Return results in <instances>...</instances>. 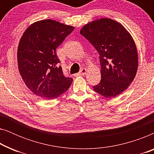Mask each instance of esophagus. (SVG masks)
<instances>
[{
    "label": "esophagus",
    "instance_id": "esophagus-1",
    "mask_svg": "<svg viewBox=\"0 0 154 154\" xmlns=\"http://www.w3.org/2000/svg\"><path fill=\"white\" fill-rule=\"evenodd\" d=\"M86 72H87V69H82L81 71H80L79 73H76L75 75H76V76H78V75H83L85 74Z\"/></svg>",
    "mask_w": 154,
    "mask_h": 154
}]
</instances>
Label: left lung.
I'll return each mask as SVG.
<instances>
[{
	"label": "left lung",
	"mask_w": 154,
	"mask_h": 154,
	"mask_svg": "<svg viewBox=\"0 0 154 154\" xmlns=\"http://www.w3.org/2000/svg\"><path fill=\"white\" fill-rule=\"evenodd\" d=\"M80 33L100 54L102 79L93 90L106 98L121 94L133 81L138 69L132 35L121 24L109 18L89 22Z\"/></svg>",
	"instance_id": "obj_1"
}]
</instances>
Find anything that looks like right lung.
Here are the masks:
<instances>
[{
    "label": "right lung",
    "instance_id": "right-lung-1",
    "mask_svg": "<svg viewBox=\"0 0 154 154\" xmlns=\"http://www.w3.org/2000/svg\"><path fill=\"white\" fill-rule=\"evenodd\" d=\"M74 27L52 20L38 21L26 29L17 50L19 71L27 88L35 95L53 100L64 93L72 83L57 65L56 49Z\"/></svg>",
    "mask_w": 154,
    "mask_h": 154
}]
</instances>
